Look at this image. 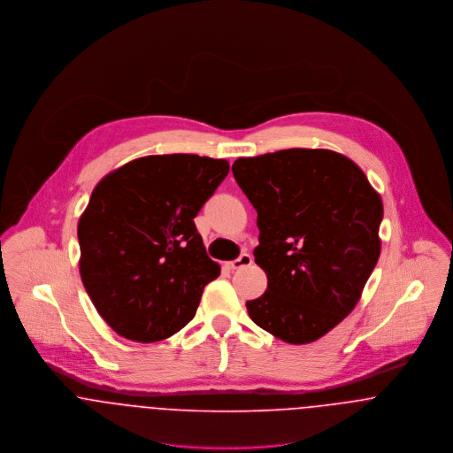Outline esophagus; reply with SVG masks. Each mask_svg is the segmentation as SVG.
<instances>
[{
  "label": "esophagus",
  "instance_id": "esophagus-1",
  "mask_svg": "<svg viewBox=\"0 0 453 453\" xmlns=\"http://www.w3.org/2000/svg\"><path fill=\"white\" fill-rule=\"evenodd\" d=\"M251 264H253V258H251L250 253H242L236 260L229 262L227 267L234 271V269H242V267H247V265H251Z\"/></svg>",
  "mask_w": 453,
  "mask_h": 453
}]
</instances>
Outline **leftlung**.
<instances>
[{"label": "left lung", "instance_id": "obj_1", "mask_svg": "<svg viewBox=\"0 0 453 453\" xmlns=\"http://www.w3.org/2000/svg\"><path fill=\"white\" fill-rule=\"evenodd\" d=\"M233 175L257 210L255 264L267 290L251 321L299 346L337 326L361 299L379 255L382 200L341 152L283 150L238 157Z\"/></svg>", "mask_w": 453, "mask_h": 453}]
</instances>
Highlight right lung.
Masks as SVG:
<instances>
[{"instance_id":"add662e5","label":"right lung","mask_w":453,"mask_h":453,"mask_svg":"<svg viewBox=\"0 0 453 453\" xmlns=\"http://www.w3.org/2000/svg\"><path fill=\"white\" fill-rule=\"evenodd\" d=\"M229 163L198 154H154L109 172L78 222L80 274L102 319L142 344L182 330L203 288L220 274L195 217Z\"/></svg>"}]
</instances>
